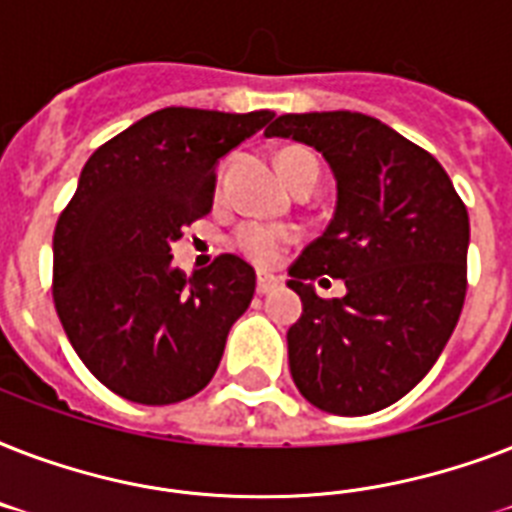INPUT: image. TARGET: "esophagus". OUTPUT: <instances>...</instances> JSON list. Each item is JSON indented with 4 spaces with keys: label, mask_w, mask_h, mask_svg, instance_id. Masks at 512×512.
<instances>
[{
    "label": "esophagus",
    "mask_w": 512,
    "mask_h": 512,
    "mask_svg": "<svg viewBox=\"0 0 512 512\" xmlns=\"http://www.w3.org/2000/svg\"><path fill=\"white\" fill-rule=\"evenodd\" d=\"M279 284V276H273V273H257V295H268V292H273Z\"/></svg>",
    "instance_id": "34e87169"
}]
</instances>
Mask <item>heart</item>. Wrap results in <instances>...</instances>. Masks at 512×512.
<instances>
[{"label":"heart","instance_id":"heart-1","mask_svg":"<svg viewBox=\"0 0 512 512\" xmlns=\"http://www.w3.org/2000/svg\"><path fill=\"white\" fill-rule=\"evenodd\" d=\"M279 170L289 188L295 191L303 183L319 180V162L305 148H284L279 156ZM297 241V228L292 225H268V223H244L233 231V247L255 265L276 263L284 252Z\"/></svg>","mask_w":512,"mask_h":512}]
</instances>
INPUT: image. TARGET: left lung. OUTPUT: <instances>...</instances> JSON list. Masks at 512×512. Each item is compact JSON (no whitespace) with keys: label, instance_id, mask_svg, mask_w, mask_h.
Here are the masks:
<instances>
[{"label":"left lung","instance_id":"obj_1","mask_svg":"<svg viewBox=\"0 0 512 512\" xmlns=\"http://www.w3.org/2000/svg\"><path fill=\"white\" fill-rule=\"evenodd\" d=\"M313 146L335 172L327 231L289 268L303 316L289 327L297 390L329 414L380 412L436 364L468 289V209L444 167L356 111L284 114L265 130ZM342 278L335 301L313 280Z\"/></svg>","mask_w":512,"mask_h":512}]
</instances>
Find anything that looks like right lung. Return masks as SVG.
Returning a JSON list of instances; mask_svg holds the SVG:
<instances>
[{"label":"right lung","instance_id":"1","mask_svg":"<svg viewBox=\"0 0 512 512\" xmlns=\"http://www.w3.org/2000/svg\"><path fill=\"white\" fill-rule=\"evenodd\" d=\"M271 119L162 108L84 164L52 236V300L76 356L116 396L177 404L215 377L255 271L220 255L185 279L170 244L212 209L215 164Z\"/></svg>","mask_w":512,"mask_h":512}]
</instances>
